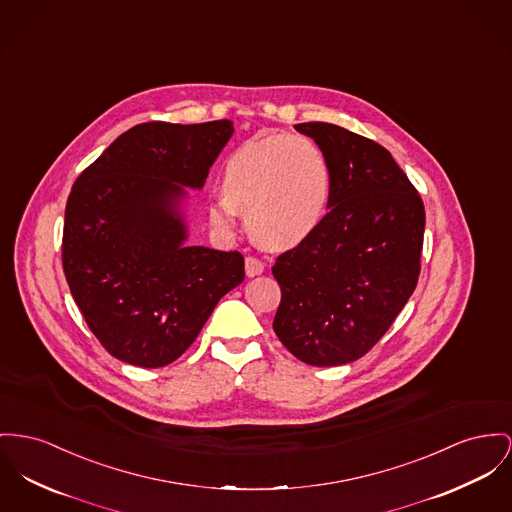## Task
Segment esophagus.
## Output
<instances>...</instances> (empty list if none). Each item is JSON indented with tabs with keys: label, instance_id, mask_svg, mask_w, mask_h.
<instances>
[{
	"label": "esophagus",
	"instance_id": "esophagus-1",
	"mask_svg": "<svg viewBox=\"0 0 512 512\" xmlns=\"http://www.w3.org/2000/svg\"><path fill=\"white\" fill-rule=\"evenodd\" d=\"M244 266H246V275L248 277H254V275H260V273L264 272V262L262 260H258V258H254V256H248L246 260H244Z\"/></svg>",
	"mask_w": 512,
	"mask_h": 512
}]
</instances>
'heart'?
Listing matches in <instances>:
<instances>
[{"label": "heart", "instance_id": "obj_1", "mask_svg": "<svg viewBox=\"0 0 512 512\" xmlns=\"http://www.w3.org/2000/svg\"><path fill=\"white\" fill-rule=\"evenodd\" d=\"M221 194L207 213L221 231H233L237 211L252 235L287 248L307 240L326 219L332 172L324 153L305 136H272L237 147L223 163Z\"/></svg>", "mask_w": 512, "mask_h": 512}]
</instances>
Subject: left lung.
<instances>
[{
    "label": "left lung",
    "mask_w": 512,
    "mask_h": 512,
    "mask_svg": "<svg viewBox=\"0 0 512 512\" xmlns=\"http://www.w3.org/2000/svg\"><path fill=\"white\" fill-rule=\"evenodd\" d=\"M332 172L324 223L272 268L281 287L279 341L303 363L363 357L406 307L421 270L423 202L392 155L336 124H297Z\"/></svg>",
    "instance_id": "1"
}]
</instances>
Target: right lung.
<instances>
[{"mask_svg": "<svg viewBox=\"0 0 512 512\" xmlns=\"http://www.w3.org/2000/svg\"><path fill=\"white\" fill-rule=\"evenodd\" d=\"M231 120L147 122L114 139L75 180L64 221L69 291L104 349L165 367L244 279L240 252L188 246L182 202L204 186Z\"/></svg>", "mask_w": 512, "mask_h": 512, "instance_id": "1", "label": "right lung"}]
</instances>
